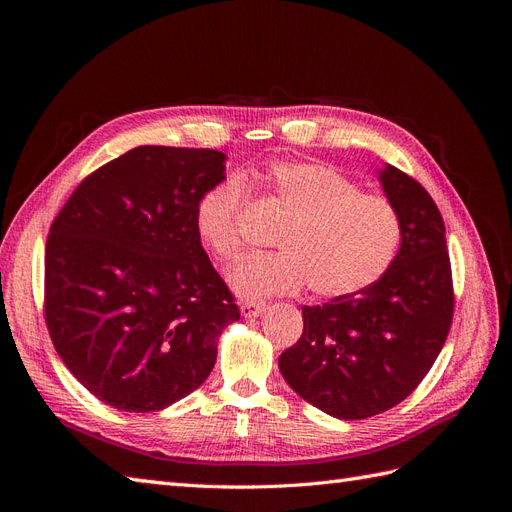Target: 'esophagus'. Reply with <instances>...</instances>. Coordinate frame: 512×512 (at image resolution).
<instances>
[{
	"instance_id": "obj_1",
	"label": "esophagus",
	"mask_w": 512,
	"mask_h": 512,
	"mask_svg": "<svg viewBox=\"0 0 512 512\" xmlns=\"http://www.w3.org/2000/svg\"><path fill=\"white\" fill-rule=\"evenodd\" d=\"M265 312V303L262 301H243L241 303V316L245 318H256Z\"/></svg>"
}]
</instances>
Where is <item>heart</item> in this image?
Instances as JSON below:
<instances>
[{"mask_svg":"<svg viewBox=\"0 0 512 512\" xmlns=\"http://www.w3.org/2000/svg\"><path fill=\"white\" fill-rule=\"evenodd\" d=\"M267 198L288 220L282 252L254 256L230 273L243 297L292 294L312 288L320 299H348L374 286L391 269L401 243V222L389 200L361 192L339 170L316 162H275L262 175ZM250 190L232 175L200 194L198 239L222 262L245 250L241 215Z\"/></svg>","mask_w":512,"mask_h":512,"instance_id":"heart-1","label":"heart"}]
</instances>
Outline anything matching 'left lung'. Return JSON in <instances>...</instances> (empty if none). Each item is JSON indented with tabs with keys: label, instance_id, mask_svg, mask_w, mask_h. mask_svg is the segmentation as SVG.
I'll return each mask as SVG.
<instances>
[{
	"label": "left lung",
	"instance_id": "obj_1",
	"mask_svg": "<svg viewBox=\"0 0 512 512\" xmlns=\"http://www.w3.org/2000/svg\"><path fill=\"white\" fill-rule=\"evenodd\" d=\"M380 181L401 222L391 269L356 297L303 305V335L280 356L292 391L344 421L391 410L421 384L451 331L455 309L436 203L391 164L380 170Z\"/></svg>",
	"mask_w": 512,
	"mask_h": 512
}]
</instances>
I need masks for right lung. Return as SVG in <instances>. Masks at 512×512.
I'll list each match as a JSON object with an SVG mask.
<instances>
[{
  "mask_svg": "<svg viewBox=\"0 0 512 512\" xmlns=\"http://www.w3.org/2000/svg\"><path fill=\"white\" fill-rule=\"evenodd\" d=\"M215 149L136 147L87 175L51 224L44 320L61 361L104 404L156 412L198 389L239 307L194 226L224 181Z\"/></svg>",
  "mask_w": 512,
  "mask_h": 512,
  "instance_id": "right-lung-1",
  "label": "right lung"
}]
</instances>
